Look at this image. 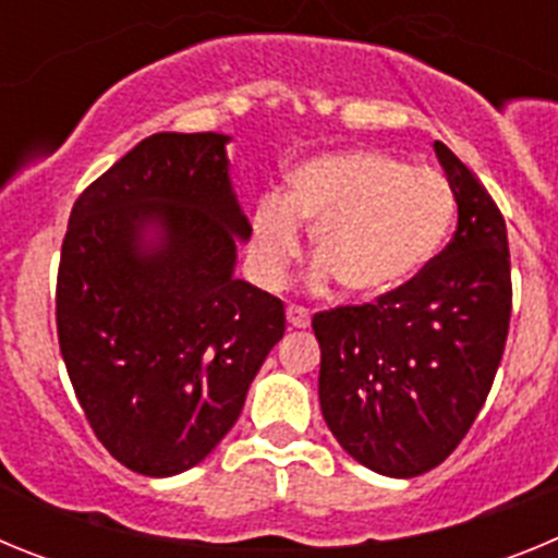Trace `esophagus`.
Instances as JSON below:
<instances>
[{"instance_id":"esophagus-1","label":"esophagus","mask_w":558,"mask_h":558,"mask_svg":"<svg viewBox=\"0 0 558 558\" xmlns=\"http://www.w3.org/2000/svg\"><path fill=\"white\" fill-rule=\"evenodd\" d=\"M288 324L293 329H307L310 327V310L299 307V304H290V307H288Z\"/></svg>"}]
</instances>
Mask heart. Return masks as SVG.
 <instances>
[{"mask_svg": "<svg viewBox=\"0 0 558 558\" xmlns=\"http://www.w3.org/2000/svg\"><path fill=\"white\" fill-rule=\"evenodd\" d=\"M456 192L436 170L386 153H329L293 172L288 198L274 192L251 220V265L279 284L302 254V223L313 229L322 276L354 299H383L427 268L450 234Z\"/></svg>", "mask_w": 558, "mask_h": 558, "instance_id": "obj_1", "label": "heart"}]
</instances>
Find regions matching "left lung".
I'll return each instance as SVG.
<instances>
[{
	"label": "left lung",
	"mask_w": 558,
	"mask_h": 558,
	"mask_svg": "<svg viewBox=\"0 0 558 558\" xmlns=\"http://www.w3.org/2000/svg\"><path fill=\"white\" fill-rule=\"evenodd\" d=\"M433 147L458 204L450 245L377 304L313 318L324 422L354 461L388 477L430 472L461 445L509 335L506 220L475 172Z\"/></svg>",
	"instance_id": "8db88e82"
}]
</instances>
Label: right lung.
<instances>
[{"label": "right lung", "instance_id": "obj_1", "mask_svg": "<svg viewBox=\"0 0 558 558\" xmlns=\"http://www.w3.org/2000/svg\"><path fill=\"white\" fill-rule=\"evenodd\" d=\"M223 133H153L83 190L63 236L58 343L102 447L170 477L234 427L284 304L234 276L251 236Z\"/></svg>", "mask_w": 558, "mask_h": 558}]
</instances>
